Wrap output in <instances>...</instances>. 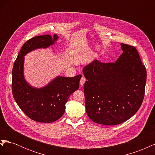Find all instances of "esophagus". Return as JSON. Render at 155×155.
<instances>
[{
  "label": "esophagus",
  "instance_id": "1",
  "mask_svg": "<svg viewBox=\"0 0 155 155\" xmlns=\"http://www.w3.org/2000/svg\"><path fill=\"white\" fill-rule=\"evenodd\" d=\"M85 81H86V78L84 76L81 77V78L80 79V82H79V83H80V85H81V86L83 85Z\"/></svg>",
  "mask_w": 155,
  "mask_h": 155
}]
</instances>
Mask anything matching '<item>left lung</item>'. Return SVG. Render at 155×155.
<instances>
[{
    "mask_svg": "<svg viewBox=\"0 0 155 155\" xmlns=\"http://www.w3.org/2000/svg\"><path fill=\"white\" fill-rule=\"evenodd\" d=\"M123 53L114 63L94 60L83 68L87 115L94 123L124 122L141 107L147 72L134 46L121 43Z\"/></svg>",
    "mask_w": 155,
    "mask_h": 155,
    "instance_id": "8db88e82",
    "label": "left lung"
}]
</instances>
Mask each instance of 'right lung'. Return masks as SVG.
Listing matches in <instances>:
<instances>
[{
    "label": "right lung",
    "mask_w": 155,
    "mask_h": 155,
    "mask_svg": "<svg viewBox=\"0 0 155 155\" xmlns=\"http://www.w3.org/2000/svg\"><path fill=\"white\" fill-rule=\"evenodd\" d=\"M58 39L57 35H39L23 45L12 70V93L24 113L37 122L51 123L58 120L65 111V104L79 88L81 75L72 78L58 76L43 88H35L25 81L23 75L24 56L31 50L47 48Z\"/></svg>",
    "instance_id": "obj_1"
}]
</instances>
